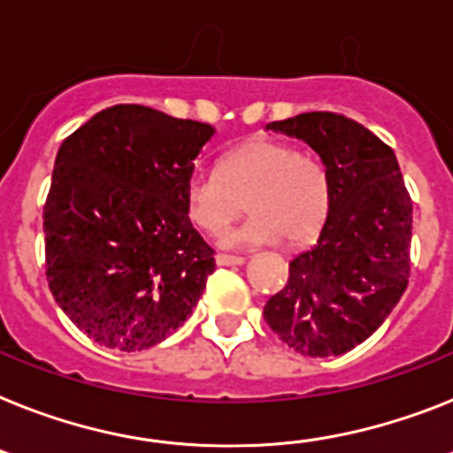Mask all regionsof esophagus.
Instances as JSON below:
<instances>
[{
    "label": "esophagus",
    "instance_id": "1",
    "mask_svg": "<svg viewBox=\"0 0 453 453\" xmlns=\"http://www.w3.org/2000/svg\"><path fill=\"white\" fill-rule=\"evenodd\" d=\"M215 261H218V266H241L242 257H235V254H222L219 252L218 257H215Z\"/></svg>",
    "mask_w": 453,
    "mask_h": 453
}]
</instances>
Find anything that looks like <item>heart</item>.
I'll list each match as a JSON object with an SVG mask.
<instances>
[{"mask_svg":"<svg viewBox=\"0 0 453 453\" xmlns=\"http://www.w3.org/2000/svg\"><path fill=\"white\" fill-rule=\"evenodd\" d=\"M242 201L252 218L226 238L229 245H305L331 211L326 162L280 138L254 136L231 148L219 171H196L187 180V218L203 234H222L242 212Z\"/></svg>","mask_w":453,"mask_h":453,"instance_id":"1","label":"heart"}]
</instances>
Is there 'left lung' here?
Listing matches in <instances>:
<instances>
[{
	"label": "left lung",
	"mask_w": 453,
	"mask_h": 453,
	"mask_svg": "<svg viewBox=\"0 0 453 453\" xmlns=\"http://www.w3.org/2000/svg\"><path fill=\"white\" fill-rule=\"evenodd\" d=\"M326 162L331 211L317 242L289 261L264 319L305 357H340L382 326L410 282L412 199L394 150L364 125L315 111L271 122Z\"/></svg>",
	"instance_id": "obj_1"
}]
</instances>
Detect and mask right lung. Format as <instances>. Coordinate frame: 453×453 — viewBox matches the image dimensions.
I'll return each instance as SVG.
<instances>
[{
  "mask_svg": "<svg viewBox=\"0 0 453 453\" xmlns=\"http://www.w3.org/2000/svg\"><path fill=\"white\" fill-rule=\"evenodd\" d=\"M211 125L118 104L59 145L43 205L46 278L65 315L119 352L155 347L192 315L215 250L185 187Z\"/></svg>",
  "mask_w": 453,
  "mask_h": 453,
  "instance_id": "1",
  "label": "right lung"
}]
</instances>
